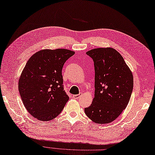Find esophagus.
<instances>
[{
	"label": "esophagus",
	"mask_w": 155,
	"mask_h": 155,
	"mask_svg": "<svg viewBox=\"0 0 155 155\" xmlns=\"http://www.w3.org/2000/svg\"><path fill=\"white\" fill-rule=\"evenodd\" d=\"M81 96V94H75V95H73V98L74 99H78Z\"/></svg>",
	"instance_id": "34e87169"
}]
</instances>
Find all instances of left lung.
Returning <instances> with one entry per match:
<instances>
[{"mask_svg": "<svg viewBox=\"0 0 155 155\" xmlns=\"http://www.w3.org/2000/svg\"><path fill=\"white\" fill-rule=\"evenodd\" d=\"M86 54L94 64V97L85 113L94 123L114 121L127 107L134 87L132 72L118 51L110 47Z\"/></svg>", "mask_w": 155, "mask_h": 155, "instance_id": "left-lung-1", "label": "left lung"}]
</instances>
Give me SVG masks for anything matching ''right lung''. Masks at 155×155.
Wrapping results in <instances>:
<instances>
[{
    "mask_svg": "<svg viewBox=\"0 0 155 155\" xmlns=\"http://www.w3.org/2000/svg\"><path fill=\"white\" fill-rule=\"evenodd\" d=\"M74 54L64 48L41 50L30 57L23 70L19 93L27 111L39 121L55 118L69 100L62 85V69Z\"/></svg>",
    "mask_w": 155,
    "mask_h": 155,
    "instance_id": "add662e5",
    "label": "right lung"
}]
</instances>
